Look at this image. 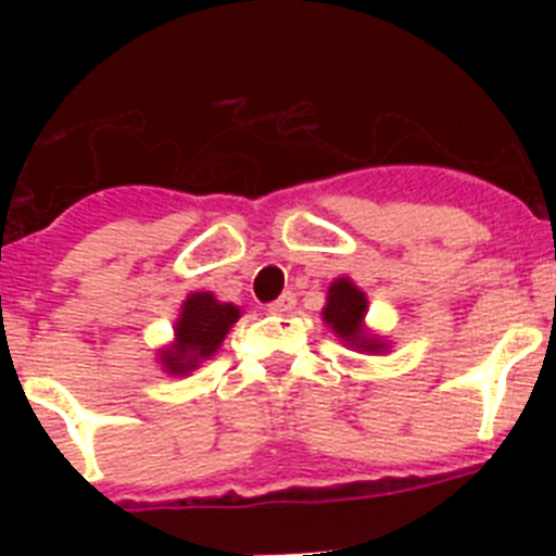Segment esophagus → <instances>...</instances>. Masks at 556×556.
Here are the masks:
<instances>
[{
	"label": "esophagus",
	"mask_w": 556,
	"mask_h": 556,
	"mask_svg": "<svg viewBox=\"0 0 556 556\" xmlns=\"http://www.w3.org/2000/svg\"><path fill=\"white\" fill-rule=\"evenodd\" d=\"M294 303H298V301H294V294L292 292H283L281 298H278V301L269 303V312H273V314H289L294 308Z\"/></svg>",
	"instance_id": "1"
}]
</instances>
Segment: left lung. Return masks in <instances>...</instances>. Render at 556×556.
Returning <instances> with one entry per match:
<instances>
[{"mask_svg": "<svg viewBox=\"0 0 556 556\" xmlns=\"http://www.w3.org/2000/svg\"><path fill=\"white\" fill-rule=\"evenodd\" d=\"M367 292L353 283V278L339 275L333 278L326 294V306H323V323L339 337L345 348H353L358 353H387L390 351V339L378 337L367 328Z\"/></svg>", "mask_w": 556, "mask_h": 556, "instance_id": "obj_1", "label": "left lung"}]
</instances>
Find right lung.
I'll list each match as a JSON object with an SVG mask.
<instances>
[{
  "instance_id": "1",
  "label": "right lung",
  "mask_w": 556,
  "mask_h": 556,
  "mask_svg": "<svg viewBox=\"0 0 556 556\" xmlns=\"http://www.w3.org/2000/svg\"><path fill=\"white\" fill-rule=\"evenodd\" d=\"M242 308L217 301L214 292H191L180 303V314L172 326V339L159 348V365L166 376H189L223 348Z\"/></svg>"
}]
</instances>
